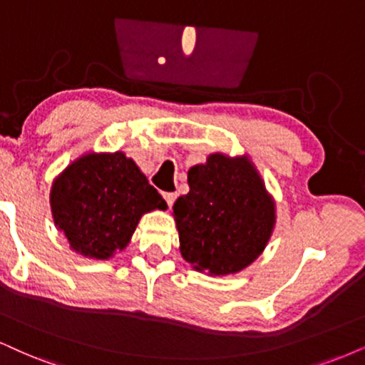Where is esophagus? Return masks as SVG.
<instances>
[{"mask_svg":"<svg viewBox=\"0 0 365 365\" xmlns=\"http://www.w3.org/2000/svg\"><path fill=\"white\" fill-rule=\"evenodd\" d=\"M175 197H178V195H175V192H164V200H165V203H168L169 208L174 205Z\"/></svg>","mask_w":365,"mask_h":365,"instance_id":"34e87169","label":"esophagus"}]
</instances>
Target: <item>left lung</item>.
Wrapping results in <instances>:
<instances>
[{"label":"left lung","instance_id":"left-lung-1","mask_svg":"<svg viewBox=\"0 0 365 365\" xmlns=\"http://www.w3.org/2000/svg\"><path fill=\"white\" fill-rule=\"evenodd\" d=\"M187 184L173 206L182 259L208 276L244 271L276 227V201L250 155L210 154L187 170Z\"/></svg>","mask_w":365,"mask_h":365}]
</instances>
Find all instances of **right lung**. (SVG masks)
Instances as JSON below:
<instances>
[{
	"label": "right lung",
	"mask_w": 365,
	"mask_h": 365,
	"mask_svg": "<svg viewBox=\"0 0 365 365\" xmlns=\"http://www.w3.org/2000/svg\"><path fill=\"white\" fill-rule=\"evenodd\" d=\"M53 225L69 249L108 260L132 240L138 222L165 201L125 152L89 150L56 175L51 187Z\"/></svg>",
	"instance_id": "right-lung-1"
}]
</instances>
